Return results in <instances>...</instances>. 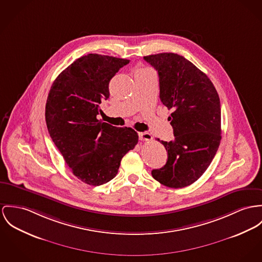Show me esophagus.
I'll return each mask as SVG.
<instances>
[{
  "mask_svg": "<svg viewBox=\"0 0 262 262\" xmlns=\"http://www.w3.org/2000/svg\"><path fill=\"white\" fill-rule=\"evenodd\" d=\"M139 136H140V140L141 141H151L152 140V137H151V135L150 134H148V133H140L139 134Z\"/></svg>",
  "mask_w": 262,
  "mask_h": 262,
  "instance_id": "1",
  "label": "esophagus"
}]
</instances>
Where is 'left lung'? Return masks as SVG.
<instances>
[{
	"instance_id": "1",
	"label": "left lung",
	"mask_w": 262,
	"mask_h": 262,
	"mask_svg": "<svg viewBox=\"0 0 262 262\" xmlns=\"http://www.w3.org/2000/svg\"><path fill=\"white\" fill-rule=\"evenodd\" d=\"M143 59L158 71L161 102L173 111L168 121L174 140L161 141L167 161L151 176L165 186L185 187L202 177L219 149L220 97L208 77L182 56L161 53Z\"/></svg>"
}]
</instances>
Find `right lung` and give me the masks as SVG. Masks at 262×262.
<instances>
[{
  "mask_svg": "<svg viewBox=\"0 0 262 262\" xmlns=\"http://www.w3.org/2000/svg\"><path fill=\"white\" fill-rule=\"evenodd\" d=\"M128 60L89 54L75 60L53 82L46 103L49 134L74 176L101 185L118 173L121 159L139 141L132 127L97 119L108 83Z\"/></svg>",
  "mask_w": 262,
  "mask_h": 262,
  "instance_id": "add662e5",
  "label": "right lung"
}]
</instances>
